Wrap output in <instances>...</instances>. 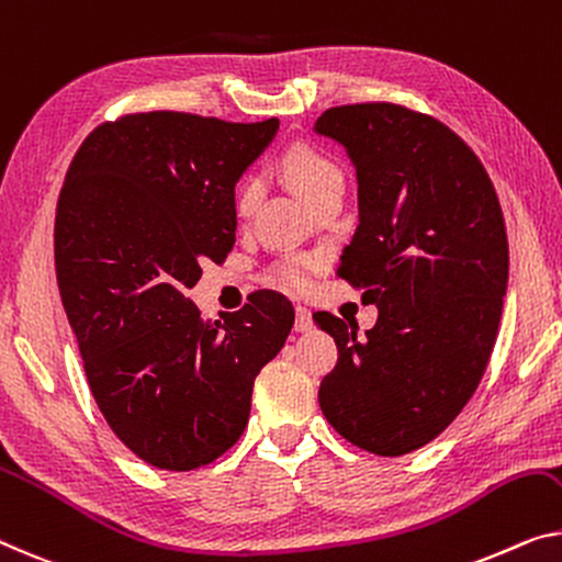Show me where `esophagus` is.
Segmentation results:
<instances>
[{"label":"esophagus","mask_w":562,"mask_h":562,"mask_svg":"<svg viewBox=\"0 0 562 562\" xmlns=\"http://www.w3.org/2000/svg\"><path fill=\"white\" fill-rule=\"evenodd\" d=\"M313 328V313L307 307H297L295 310V330L297 333H307Z\"/></svg>","instance_id":"obj_1"}]
</instances>
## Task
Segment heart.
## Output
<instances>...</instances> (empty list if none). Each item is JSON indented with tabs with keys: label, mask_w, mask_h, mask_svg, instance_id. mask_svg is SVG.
<instances>
[{
	"label": "heart",
	"mask_w": 562,
	"mask_h": 562,
	"mask_svg": "<svg viewBox=\"0 0 562 562\" xmlns=\"http://www.w3.org/2000/svg\"><path fill=\"white\" fill-rule=\"evenodd\" d=\"M282 166H284V176H288V181L292 183V189H295L307 204L321 196L323 191H328L333 187H342L340 166L335 164L328 154H323V150H317L313 146H305V144L292 146L288 154H284ZM257 199H259V181L255 176H247L237 191V214L247 216L255 209ZM315 267H317V259L292 257L288 262L280 265L278 278L292 290H305L310 284V278H313Z\"/></svg>",
	"instance_id": "1"
}]
</instances>
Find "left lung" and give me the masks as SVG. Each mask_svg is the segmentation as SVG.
<instances>
[{
    "instance_id": "1",
    "label": "left lung",
    "mask_w": 562,
    "mask_h": 562,
    "mask_svg": "<svg viewBox=\"0 0 562 562\" xmlns=\"http://www.w3.org/2000/svg\"><path fill=\"white\" fill-rule=\"evenodd\" d=\"M315 133L348 150L358 179L338 278L379 307L366 338L315 315L338 346L317 401L342 439L401 457L454 422L490 363L509 272L499 199L454 131L404 105L330 108Z\"/></svg>"
}]
</instances>
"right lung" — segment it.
Segmentation results:
<instances>
[{"mask_svg":"<svg viewBox=\"0 0 562 562\" xmlns=\"http://www.w3.org/2000/svg\"><path fill=\"white\" fill-rule=\"evenodd\" d=\"M278 128L133 113L98 125L65 173L55 267L67 321L100 414L150 467L222 457L295 323L280 292H255L224 323L201 321L187 297L201 262L232 252L234 187Z\"/></svg>","mask_w":562,"mask_h":562,"instance_id":"obj_1","label":"right lung"}]
</instances>
